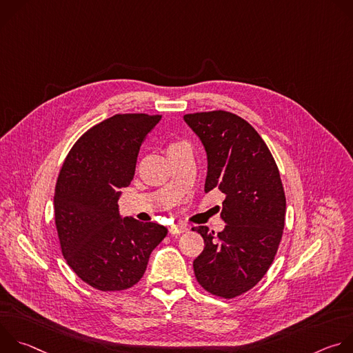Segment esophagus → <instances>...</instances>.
<instances>
[{"label":"esophagus","mask_w":353,"mask_h":353,"mask_svg":"<svg viewBox=\"0 0 353 353\" xmlns=\"http://www.w3.org/2000/svg\"><path fill=\"white\" fill-rule=\"evenodd\" d=\"M187 230H188V228L185 225H183V223H176V225H172L169 228V232L172 234H181V233H185Z\"/></svg>","instance_id":"obj_1"}]
</instances>
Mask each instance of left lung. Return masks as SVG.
Listing matches in <instances>:
<instances>
[{
    "label": "left lung",
    "mask_w": 353,
    "mask_h": 353,
    "mask_svg": "<svg viewBox=\"0 0 353 353\" xmlns=\"http://www.w3.org/2000/svg\"><path fill=\"white\" fill-rule=\"evenodd\" d=\"M184 121L205 148V192L225 194V229H192L205 243L194 274L210 293L232 299L256 286L274 261L285 226L283 185L267 143L241 117L216 110L185 114Z\"/></svg>",
    "instance_id": "8db88e82"
}]
</instances>
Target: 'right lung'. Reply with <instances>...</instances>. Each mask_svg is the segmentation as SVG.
<instances>
[{"mask_svg":"<svg viewBox=\"0 0 353 353\" xmlns=\"http://www.w3.org/2000/svg\"><path fill=\"white\" fill-rule=\"evenodd\" d=\"M161 116L116 114L88 130L60 170L54 214L63 256L88 285L124 290L143 275L168 229L121 218L119 198L135 174L139 148Z\"/></svg>","mask_w":353,"mask_h":353,"instance_id":"1","label":"right lung"}]
</instances>
